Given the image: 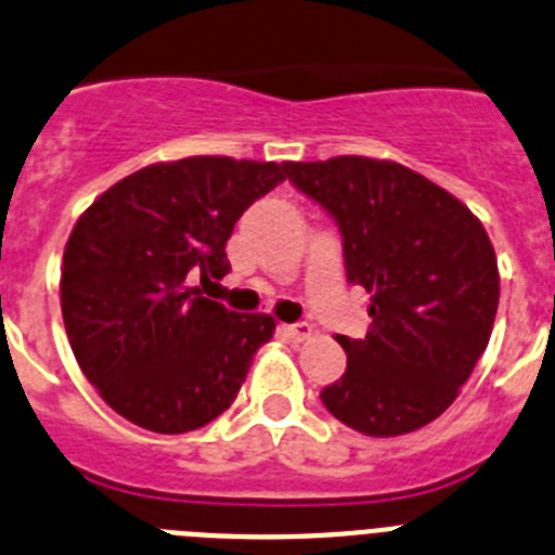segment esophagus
Instances as JSON below:
<instances>
[{
    "label": "esophagus",
    "mask_w": 555,
    "mask_h": 555,
    "mask_svg": "<svg viewBox=\"0 0 555 555\" xmlns=\"http://www.w3.org/2000/svg\"><path fill=\"white\" fill-rule=\"evenodd\" d=\"M281 333L288 341H308L317 331H313V325H308V322H294V325H281Z\"/></svg>",
    "instance_id": "esophagus-1"
}]
</instances>
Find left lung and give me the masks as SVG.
I'll use <instances>...</instances> for the list:
<instances>
[{"label": "left lung", "mask_w": 555, "mask_h": 555, "mask_svg": "<svg viewBox=\"0 0 555 555\" xmlns=\"http://www.w3.org/2000/svg\"><path fill=\"white\" fill-rule=\"evenodd\" d=\"M283 171L331 214L347 281L372 294L370 331L338 336L347 370L322 403L366 436L434 423L492 336L500 278L487 230L453 194L391 160L341 155Z\"/></svg>", "instance_id": "left-lung-1"}]
</instances>
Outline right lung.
<instances>
[{
    "label": "right lung",
    "instance_id": "1",
    "mask_svg": "<svg viewBox=\"0 0 555 555\" xmlns=\"http://www.w3.org/2000/svg\"><path fill=\"white\" fill-rule=\"evenodd\" d=\"M283 180L278 164L197 155L135 171L77 219L63 325L91 386L132 425L185 434L235 400L274 320L199 297L191 281H222L235 222Z\"/></svg>",
    "mask_w": 555,
    "mask_h": 555
}]
</instances>
